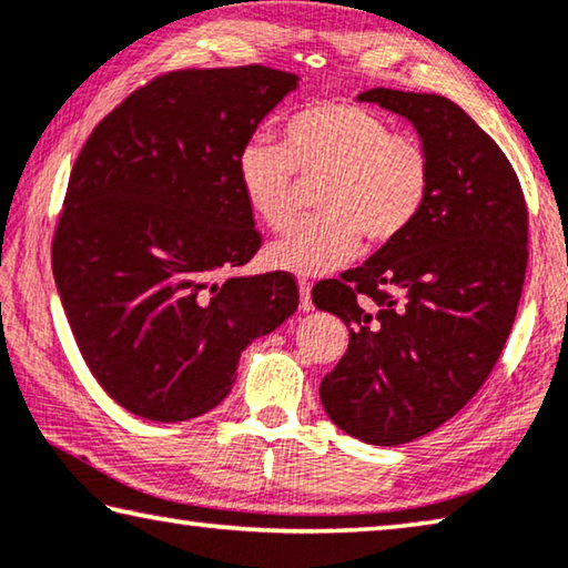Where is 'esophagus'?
<instances>
[{
	"instance_id": "1",
	"label": "esophagus",
	"mask_w": 568,
	"mask_h": 568,
	"mask_svg": "<svg viewBox=\"0 0 568 568\" xmlns=\"http://www.w3.org/2000/svg\"><path fill=\"white\" fill-rule=\"evenodd\" d=\"M298 287H301V308H303V311H313V301H311V283L305 281V277H301V281H298Z\"/></svg>"
}]
</instances>
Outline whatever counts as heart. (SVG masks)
<instances>
[{"label": "heart", "mask_w": 568, "mask_h": 568, "mask_svg": "<svg viewBox=\"0 0 568 568\" xmlns=\"http://www.w3.org/2000/svg\"><path fill=\"white\" fill-rule=\"evenodd\" d=\"M295 169L326 176L321 217L295 224L267 250L270 263L295 275L346 265L362 245L397 240L419 217L432 184V161L417 139L394 133L379 113L326 101L293 113L285 146L250 139L237 151V179L255 217L285 230L295 217Z\"/></svg>", "instance_id": "1"}]
</instances>
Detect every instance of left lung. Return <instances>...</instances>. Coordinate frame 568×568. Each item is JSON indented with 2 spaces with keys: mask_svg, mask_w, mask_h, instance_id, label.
<instances>
[{
  "mask_svg": "<svg viewBox=\"0 0 568 568\" xmlns=\"http://www.w3.org/2000/svg\"><path fill=\"white\" fill-rule=\"evenodd\" d=\"M358 101L404 115L432 161L409 230L313 287L348 326L323 409L346 435L392 447L445 425L488 379L524 291L528 210L510 161L457 103L392 88Z\"/></svg>",
  "mask_w": 568,
  "mask_h": 568,
  "instance_id": "obj_1",
  "label": "left lung"
}]
</instances>
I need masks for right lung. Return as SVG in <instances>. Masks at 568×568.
Masks as SVG:
<instances>
[{
    "instance_id": "right-lung-1",
    "label": "right lung",
    "mask_w": 568,
    "mask_h": 568,
    "mask_svg": "<svg viewBox=\"0 0 568 568\" xmlns=\"http://www.w3.org/2000/svg\"><path fill=\"white\" fill-rule=\"evenodd\" d=\"M298 88L263 65L159 75L80 149L52 275L90 374L151 422L210 412L240 354L298 308L291 273L242 277L260 250L237 151Z\"/></svg>"
}]
</instances>
